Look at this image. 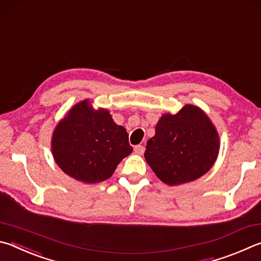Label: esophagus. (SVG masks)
<instances>
[{
	"instance_id": "esophagus-1",
	"label": "esophagus",
	"mask_w": 261,
	"mask_h": 261,
	"mask_svg": "<svg viewBox=\"0 0 261 261\" xmlns=\"http://www.w3.org/2000/svg\"><path fill=\"white\" fill-rule=\"evenodd\" d=\"M134 150H135V153H136V154H139V155H141V154H144V151H145V147H144L143 145H137V146H135V147H134Z\"/></svg>"
}]
</instances>
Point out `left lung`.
Here are the masks:
<instances>
[{"mask_svg": "<svg viewBox=\"0 0 261 261\" xmlns=\"http://www.w3.org/2000/svg\"><path fill=\"white\" fill-rule=\"evenodd\" d=\"M219 151V137L209 117L186 105L176 115L165 114L147 141L145 159L163 182L179 185L205 174Z\"/></svg>", "mask_w": 261, "mask_h": 261, "instance_id": "obj_1", "label": "left lung"}]
</instances>
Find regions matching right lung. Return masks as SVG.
I'll use <instances>...</instances> for the list:
<instances>
[{"instance_id":"1","label":"right lung","mask_w":261,"mask_h":261,"mask_svg":"<svg viewBox=\"0 0 261 261\" xmlns=\"http://www.w3.org/2000/svg\"><path fill=\"white\" fill-rule=\"evenodd\" d=\"M51 145L59 168L88 184L110 178L118 163L132 153L124 127L115 124L108 111H94L89 100L75 105L59 122Z\"/></svg>"}]
</instances>
